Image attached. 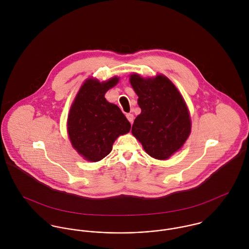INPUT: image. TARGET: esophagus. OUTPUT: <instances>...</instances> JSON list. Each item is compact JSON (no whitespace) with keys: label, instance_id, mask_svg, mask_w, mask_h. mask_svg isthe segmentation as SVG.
Instances as JSON below:
<instances>
[{"label":"esophagus","instance_id":"obj_1","mask_svg":"<svg viewBox=\"0 0 249 249\" xmlns=\"http://www.w3.org/2000/svg\"><path fill=\"white\" fill-rule=\"evenodd\" d=\"M126 118H127V120L130 122V123H132L133 122V119H134V116L132 115V114H130V113H127L126 115Z\"/></svg>","mask_w":249,"mask_h":249}]
</instances>
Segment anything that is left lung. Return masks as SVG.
<instances>
[{
    "mask_svg": "<svg viewBox=\"0 0 249 249\" xmlns=\"http://www.w3.org/2000/svg\"><path fill=\"white\" fill-rule=\"evenodd\" d=\"M129 80L141 108L132 125V134L148 155L159 160L168 159L190 135L187 106L177 87L164 75L142 78L133 73Z\"/></svg>",
    "mask_w": 249,
    "mask_h": 249,
    "instance_id": "1",
    "label": "left lung"
}]
</instances>
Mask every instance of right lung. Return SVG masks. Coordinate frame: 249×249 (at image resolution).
<instances>
[{"instance_id": "obj_1", "label": "right lung", "mask_w": 249, "mask_h": 249, "mask_svg": "<svg viewBox=\"0 0 249 249\" xmlns=\"http://www.w3.org/2000/svg\"><path fill=\"white\" fill-rule=\"evenodd\" d=\"M119 81L87 79L78 91L68 116V133L72 146L86 160L98 162L112 150L115 140L130 130V123L105 95Z\"/></svg>"}]
</instances>
